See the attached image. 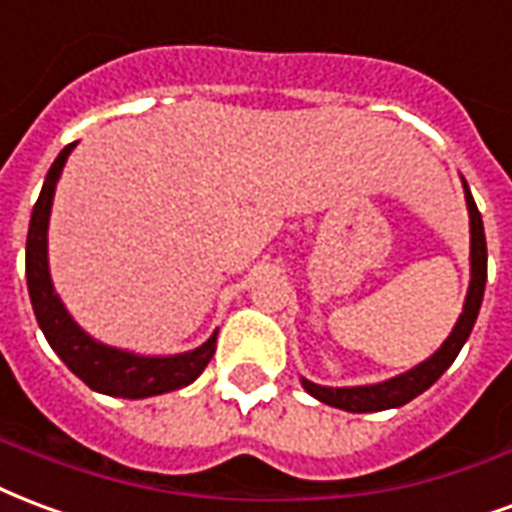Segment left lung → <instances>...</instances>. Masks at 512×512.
<instances>
[{
  "label": "left lung",
  "mask_w": 512,
  "mask_h": 512,
  "mask_svg": "<svg viewBox=\"0 0 512 512\" xmlns=\"http://www.w3.org/2000/svg\"><path fill=\"white\" fill-rule=\"evenodd\" d=\"M464 198H467L469 208V263H472V279H469L467 301H464V312L458 317V323L453 325V331L445 339V344L439 347L429 361L418 363L410 372L399 374L393 380L377 382V385H358V388H325L317 382L301 380L306 393H312L314 399H320L323 404L339 407L347 412H380L391 410V407H401L415 396L431 388L434 382L445 374L450 363L456 361V355L461 352L464 342L472 333V325L478 320L480 304H483V290H486V271H488V252H486V233H483V219L475 206V198L469 192L467 181H464Z\"/></svg>",
  "instance_id": "8db88e82"
}]
</instances>
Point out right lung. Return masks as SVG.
<instances>
[{
  "mask_svg": "<svg viewBox=\"0 0 512 512\" xmlns=\"http://www.w3.org/2000/svg\"><path fill=\"white\" fill-rule=\"evenodd\" d=\"M75 143L64 146L45 176L43 192L32 208L29 219V236H26V285L37 323L43 328L45 339L54 352L67 363V369L81 377L92 391L119 396V399H146L157 393L179 391L189 382H195L214 358L217 350V333L200 344L198 350L181 352V355H135V352L116 350L108 344L94 342L92 336L81 331L70 312L64 309L62 298L54 293V282L48 274V217L54 203L56 181Z\"/></svg>",
  "mask_w": 512,
  "mask_h": 512,
  "instance_id": "right-lung-1",
  "label": "right lung"
}]
</instances>
